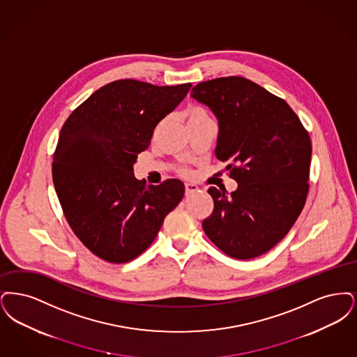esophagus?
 Listing matches in <instances>:
<instances>
[{"label":"esophagus","instance_id":"obj_1","mask_svg":"<svg viewBox=\"0 0 357 357\" xmlns=\"http://www.w3.org/2000/svg\"><path fill=\"white\" fill-rule=\"evenodd\" d=\"M197 190H199V186L196 185V184H192V183L185 184L186 196H189V195H192V193H195V192H197Z\"/></svg>","mask_w":357,"mask_h":357}]
</instances>
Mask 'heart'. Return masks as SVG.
<instances>
[{
  "label": "heart",
  "instance_id": "1",
  "mask_svg": "<svg viewBox=\"0 0 357 357\" xmlns=\"http://www.w3.org/2000/svg\"><path fill=\"white\" fill-rule=\"evenodd\" d=\"M185 117L188 124H195V123H205L211 121V116L208 110L202 107V105H190L185 110Z\"/></svg>",
  "mask_w": 357,
  "mask_h": 357
}]
</instances>
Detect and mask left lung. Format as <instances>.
Instances as JSON below:
<instances>
[{
	"mask_svg": "<svg viewBox=\"0 0 357 357\" xmlns=\"http://www.w3.org/2000/svg\"><path fill=\"white\" fill-rule=\"evenodd\" d=\"M190 97L218 121L216 157L237 189L212 186L215 208L204 232L238 260L273 248L300 216L308 195L312 145L291 107L244 77H221L193 86Z\"/></svg>",
	"mask_w": 357,
	"mask_h": 357,
	"instance_id": "left-lung-1",
	"label": "left lung"
}]
</instances>
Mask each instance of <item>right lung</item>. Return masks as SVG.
I'll return each instance as SVG.
<instances>
[{"mask_svg":"<svg viewBox=\"0 0 357 357\" xmlns=\"http://www.w3.org/2000/svg\"><path fill=\"white\" fill-rule=\"evenodd\" d=\"M190 86L113 81L75 109L61 128L52 165L56 193L72 231L108 263L141 255L184 197L183 181L148 186L135 177L133 165L155 125Z\"/></svg>","mask_w":357,"mask_h":357,"instance_id":"obj_1","label":"right lung"}]
</instances>
